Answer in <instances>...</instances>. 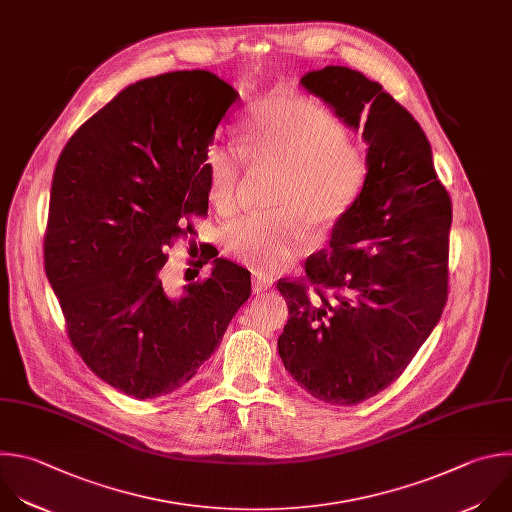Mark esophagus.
Masks as SVG:
<instances>
[{"instance_id": "1", "label": "esophagus", "mask_w": 512, "mask_h": 512, "mask_svg": "<svg viewBox=\"0 0 512 512\" xmlns=\"http://www.w3.org/2000/svg\"><path fill=\"white\" fill-rule=\"evenodd\" d=\"M271 285H273V279H269V277H255L253 279V293H265L267 289H271Z\"/></svg>"}]
</instances>
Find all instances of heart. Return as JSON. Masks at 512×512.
<instances>
[{
    "instance_id": "1",
    "label": "heart",
    "mask_w": 512,
    "mask_h": 512,
    "mask_svg": "<svg viewBox=\"0 0 512 512\" xmlns=\"http://www.w3.org/2000/svg\"><path fill=\"white\" fill-rule=\"evenodd\" d=\"M241 136L245 153L221 142L205 152L207 193L221 213H231L237 207L245 156L283 168L271 199L275 213L241 217L223 231L225 251L235 261L269 273L301 253V225L319 233L350 209L364 187L368 162L350 146L342 122L301 96L273 94L259 100L251 106Z\"/></svg>"
}]
</instances>
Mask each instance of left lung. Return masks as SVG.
<instances>
[{
	"instance_id": "8db88e82",
	"label": "left lung",
	"mask_w": 512,
	"mask_h": 512,
	"mask_svg": "<svg viewBox=\"0 0 512 512\" xmlns=\"http://www.w3.org/2000/svg\"><path fill=\"white\" fill-rule=\"evenodd\" d=\"M299 82L346 126L362 124L368 175L335 221L329 251L305 263L315 293L301 281L277 283L289 307L277 350L313 398L352 406L406 370L442 315L452 205L424 130L378 82L346 66Z\"/></svg>"
}]
</instances>
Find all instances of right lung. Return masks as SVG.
Masks as SVG:
<instances>
[{"mask_svg":"<svg viewBox=\"0 0 512 512\" xmlns=\"http://www.w3.org/2000/svg\"><path fill=\"white\" fill-rule=\"evenodd\" d=\"M237 102L239 92L207 70L146 78L88 118L58 158L46 275L72 346L126 396L185 386L251 295V273L223 257L183 289L160 277L164 249L195 235L191 215H207L203 158Z\"/></svg>","mask_w":512,"mask_h":512,"instance_id":"add662e5","label":"right lung"}]
</instances>
